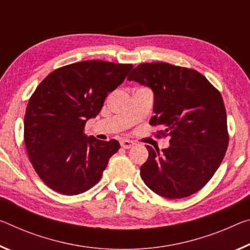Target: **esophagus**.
<instances>
[{
  "label": "esophagus",
  "instance_id": "1",
  "mask_svg": "<svg viewBox=\"0 0 250 250\" xmlns=\"http://www.w3.org/2000/svg\"><path fill=\"white\" fill-rule=\"evenodd\" d=\"M120 145H121V146L124 149H130V148H132V146L136 145L134 144L133 141H131V140H128V139H124V140H121V142H120Z\"/></svg>",
  "mask_w": 250,
  "mask_h": 250
}]
</instances>
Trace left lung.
Segmentation results:
<instances>
[{
    "mask_svg": "<svg viewBox=\"0 0 250 250\" xmlns=\"http://www.w3.org/2000/svg\"><path fill=\"white\" fill-rule=\"evenodd\" d=\"M129 81L151 88L158 138L168 137L167 149L146 146L149 157L140 168L145 184L161 197L179 199L199 191L211 179L228 148L227 114L223 97L193 69L165 62L142 63Z\"/></svg>",
    "mask_w": 250,
    "mask_h": 250,
    "instance_id": "obj_1",
    "label": "left lung"
}]
</instances>
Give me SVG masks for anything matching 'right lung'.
<instances>
[{"label": "right lung", "instance_id": "add662e5", "mask_svg": "<svg viewBox=\"0 0 250 250\" xmlns=\"http://www.w3.org/2000/svg\"><path fill=\"white\" fill-rule=\"evenodd\" d=\"M132 64L90 60L54 70L31 96L24 117V142L33 168L47 187L79 195L101 179L116 139L86 137V120L97 117L109 92L125 81Z\"/></svg>", "mask_w": 250, "mask_h": 250}]
</instances>
